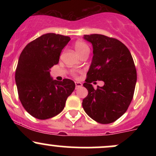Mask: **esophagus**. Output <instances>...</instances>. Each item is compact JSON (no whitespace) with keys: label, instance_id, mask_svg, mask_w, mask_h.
<instances>
[{"label":"esophagus","instance_id":"1","mask_svg":"<svg viewBox=\"0 0 156 156\" xmlns=\"http://www.w3.org/2000/svg\"><path fill=\"white\" fill-rule=\"evenodd\" d=\"M75 88H76V89L82 86V84H81V82H78V81H75Z\"/></svg>","mask_w":156,"mask_h":156}]
</instances>
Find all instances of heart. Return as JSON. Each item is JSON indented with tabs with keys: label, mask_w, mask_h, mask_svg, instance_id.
I'll use <instances>...</instances> for the list:
<instances>
[{
	"label": "heart",
	"mask_w": 156,
	"mask_h": 156,
	"mask_svg": "<svg viewBox=\"0 0 156 156\" xmlns=\"http://www.w3.org/2000/svg\"><path fill=\"white\" fill-rule=\"evenodd\" d=\"M74 48H75V51L79 56L85 53H89L90 51L89 47L84 42L81 41H78L75 42Z\"/></svg>",
	"instance_id": "heart-1"
}]
</instances>
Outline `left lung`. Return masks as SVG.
Segmentation results:
<instances>
[{
  "instance_id": "obj_1",
  "label": "left lung",
  "mask_w": 156,
  "mask_h": 156,
  "mask_svg": "<svg viewBox=\"0 0 156 156\" xmlns=\"http://www.w3.org/2000/svg\"><path fill=\"white\" fill-rule=\"evenodd\" d=\"M92 44L93 53L86 82L88 94L82 106L88 115L100 124L112 123L127 111L134 93L136 71L130 52L120 41L103 34L84 35ZM103 80L95 90L91 84Z\"/></svg>"
}]
</instances>
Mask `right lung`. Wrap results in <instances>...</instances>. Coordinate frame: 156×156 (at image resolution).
<instances>
[{
  "label": "right lung",
  "instance_id": "obj_1",
  "mask_svg": "<svg viewBox=\"0 0 156 156\" xmlns=\"http://www.w3.org/2000/svg\"><path fill=\"white\" fill-rule=\"evenodd\" d=\"M70 40L68 36L48 33L28 44L20 54L15 75L19 98L36 119L44 120L60 113L75 90L73 81H58L50 74Z\"/></svg>",
  "mask_w": 156,
  "mask_h": 156
}]
</instances>
